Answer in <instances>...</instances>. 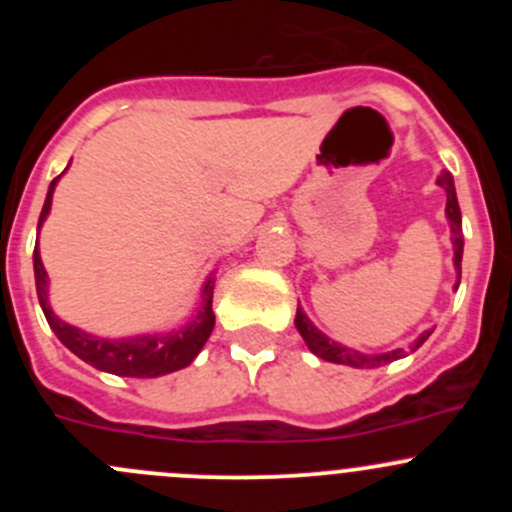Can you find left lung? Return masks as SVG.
Returning a JSON list of instances; mask_svg holds the SVG:
<instances>
[{
    "instance_id": "obj_1",
    "label": "left lung",
    "mask_w": 512,
    "mask_h": 512,
    "mask_svg": "<svg viewBox=\"0 0 512 512\" xmlns=\"http://www.w3.org/2000/svg\"><path fill=\"white\" fill-rule=\"evenodd\" d=\"M436 183L446 190V218H448V223H451L453 265H456V272H458V282H456V287H458L461 285V260H463L461 208H458L453 175L448 173V170H443V173L438 175ZM294 327H297V332L302 334V339L307 342L309 352L317 354L319 359H324V361H332V364H347V366H354V369H376V366H384V364H389V361H396V359H401V356H406L404 349H394V352H384V354H361L352 347H344V344L332 342L327 334H322L312 322H309V317L299 307H297V317H294ZM428 337H431V329H428V332H423L421 337L411 344L409 347L411 352H416V349L421 347Z\"/></svg>"
}]
</instances>
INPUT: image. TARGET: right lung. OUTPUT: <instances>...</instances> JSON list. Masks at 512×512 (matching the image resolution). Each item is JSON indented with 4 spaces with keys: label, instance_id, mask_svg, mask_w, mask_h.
I'll return each mask as SVG.
<instances>
[{
    "label": "right lung",
    "instance_id": "right-lung-1",
    "mask_svg": "<svg viewBox=\"0 0 512 512\" xmlns=\"http://www.w3.org/2000/svg\"><path fill=\"white\" fill-rule=\"evenodd\" d=\"M61 178V175H59ZM59 178L51 180L49 193H46L44 208L39 215V227L46 220L51 210V195H54L56 183ZM34 280H36V294H39V304L44 309V317L59 342L66 349H71L79 359L91 364L94 369L108 371L116 376H136V379H153V376L170 374V371L185 369L195 356L200 354L203 344L208 342L210 332L215 327V314H213V289L215 280L210 277L203 287V302L200 309L193 314L185 327L178 332H165V334H146V337H128V339H103L86 334L81 329L71 327V324L61 322L49 307V292H46V270L41 265L39 247H34Z\"/></svg>",
    "mask_w": 512,
    "mask_h": 512
}]
</instances>
